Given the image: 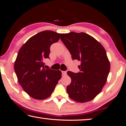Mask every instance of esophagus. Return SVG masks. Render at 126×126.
<instances>
[{"instance_id":"34e87169","label":"esophagus","mask_w":126,"mask_h":126,"mask_svg":"<svg viewBox=\"0 0 126 126\" xmlns=\"http://www.w3.org/2000/svg\"><path fill=\"white\" fill-rule=\"evenodd\" d=\"M62 73L63 75H66L67 74V71H62Z\"/></svg>"}]
</instances>
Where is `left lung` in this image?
<instances>
[{
  "label": "left lung",
  "mask_w": 126,
  "mask_h": 126,
  "mask_svg": "<svg viewBox=\"0 0 126 126\" xmlns=\"http://www.w3.org/2000/svg\"><path fill=\"white\" fill-rule=\"evenodd\" d=\"M61 39L72 55L80 62V72L68 71L71 78L67 87L69 97L83 103L90 101L101 92L110 71V63L103 47L92 36L72 32L61 34Z\"/></svg>",
  "instance_id": "8db88e82"
}]
</instances>
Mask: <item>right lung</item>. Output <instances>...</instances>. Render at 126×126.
<instances>
[{"label": "right lung", "instance_id": "right-lung-1", "mask_svg": "<svg viewBox=\"0 0 126 126\" xmlns=\"http://www.w3.org/2000/svg\"><path fill=\"white\" fill-rule=\"evenodd\" d=\"M61 34L45 31L37 33L20 48L14 63L19 83L31 97L44 99L52 94L62 77L61 71L46 69L44 61L49 58L50 47Z\"/></svg>", "mask_w": 126, "mask_h": 126}]
</instances>
